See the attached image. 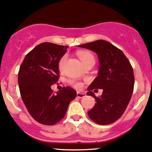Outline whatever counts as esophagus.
Here are the masks:
<instances>
[{
    "label": "esophagus",
    "mask_w": 152,
    "mask_h": 152,
    "mask_svg": "<svg viewBox=\"0 0 152 152\" xmlns=\"http://www.w3.org/2000/svg\"><path fill=\"white\" fill-rule=\"evenodd\" d=\"M76 95H77L78 97H79V98H83V97H84L85 96H86V94H85V93L80 92V91H78L77 94H76Z\"/></svg>",
    "instance_id": "34e87169"
}]
</instances>
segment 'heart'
Wrapping results in <instances>:
<instances>
[{
    "label": "heart",
    "mask_w": 152,
    "mask_h": 152,
    "mask_svg": "<svg viewBox=\"0 0 152 152\" xmlns=\"http://www.w3.org/2000/svg\"><path fill=\"white\" fill-rule=\"evenodd\" d=\"M78 56L81 60V62L83 63V64L86 65V63H88L90 61H94V56H93L92 53H91L89 51H79L78 53ZM66 58H67V56H63L62 58L60 59L59 63H58V67H59L60 70H62L63 68V66H64L65 62L66 61ZM71 83L75 85L76 87H79L80 86L79 84H76L73 81H71Z\"/></svg>",
    "instance_id": "obj_1"
}]
</instances>
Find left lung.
Instances as JSON below:
<instances>
[{
    "instance_id": "obj_1",
    "label": "left lung",
    "mask_w": 152,
    "mask_h": 152,
    "mask_svg": "<svg viewBox=\"0 0 152 152\" xmlns=\"http://www.w3.org/2000/svg\"><path fill=\"white\" fill-rule=\"evenodd\" d=\"M78 47L94 52L99 59L98 76L86 93L95 98L96 102L88 111V115L99 125L115 122L124 113L132 96L134 86L132 66L123 51L107 41L99 39ZM95 88L103 90L99 98L91 91Z\"/></svg>"
}]
</instances>
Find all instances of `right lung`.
<instances>
[{
    "label": "right lung",
    "mask_w": 152,
    "mask_h": 152,
    "mask_svg": "<svg viewBox=\"0 0 152 152\" xmlns=\"http://www.w3.org/2000/svg\"><path fill=\"white\" fill-rule=\"evenodd\" d=\"M68 46L50 42L38 45L25 56L18 82L21 99L31 116L41 124L52 126L64 118L76 91L65 86L53 93L51 86L59 79L58 63Z\"/></svg>",
    "instance_id": "add662e5"
}]
</instances>
